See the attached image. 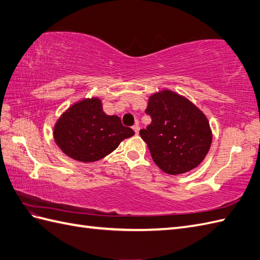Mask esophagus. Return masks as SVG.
<instances>
[{
	"label": "esophagus",
	"instance_id": "esophagus-1",
	"mask_svg": "<svg viewBox=\"0 0 260 260\" xmlns=\"http://www.w3.org/2000/svg\"><path fill=\"white\" fill-rule=\"evenodd\" d=\"M132 129L135 130V132H136V135H138L139 134V130H140V126H139V124L137 123V124H135L134 126H132Z\"/></svg>",
	"mask_w": 260,
	"mask_h": 260
}]
</instances>
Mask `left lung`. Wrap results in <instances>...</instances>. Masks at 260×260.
Returning <instances> with one entry per match:
<instances>
[{"instance_id":"8db88e82","label":"left lung","mask_w":260,"mask_h":260,"mask_svg":"<svg viewBox=\"0 0 260 260\" xmlns=\"http://www.w3.org/2000/svg\"><path fill=\"white\" fill-rule=\"evenodd\" d=\"M145 112L152 122L140 130L154 163L168 174H182L204 160L212 143L206 116L185 97L164 89L151 94Z\"/></svg>"}]
</instances>
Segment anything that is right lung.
I'll return each instance as SVG.
<instances>
[{
    "instance_id": "1",
    "label": "right lung",
    "mask_w": 260,
    "mask_h": 260,
    "mask_svg": "<svg viewBox=\"0 0 260 260\" xmlns=\"http://www.w3.org/2000/svg\"><path fill=\"white\" fill-rule=\"evenodd\" d=\"M135 135L118 116H108L97 97L72 105L57 120L54 139L59 149L72 159L94 162L115 151L120 142Z\"/></svg>"
}]
</instances>
